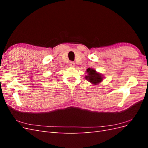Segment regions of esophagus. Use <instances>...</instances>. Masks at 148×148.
Segmentation results:
<instances>
[{
  "label": "esophagus",
  "mask_w": 148,
  "mask_h": 148,
  "mask_svg": "<svg viewBox=\"0 0 148 148\" xmlns=\"http://www.w3.org/2000/svg\"><path fill=\"white\" fill-rule=\"evenodd\" d=\"M69 65L71 67H74L75 66V63H74L73 62H69Z\"/></svg>",
  "instance_id": "1"
}]
</instances>
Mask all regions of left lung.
Returning a JSON list of instances; mask_svg holds the SVG:
<instances>
[{
    "label": "left lung",
    "mask_w": 148,
    "mask_h": 148,
    "mask_svg": "<svg viewBox=\"0 0 148 148\" xmlns=\"http://www.w3.org/2000/svg\"><path fill=\"white\" fill-rule=\"evenodd\" d=\"M86 73L87 75L85 76V79L89 82L92 83L93 85H96L102 82L103 78H104V76L101 73H98L96 71V70L88 68L86 70Z\"/></svg>",
    "instance_id": "left-lung-1"
}]
</instances>
